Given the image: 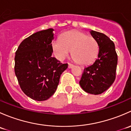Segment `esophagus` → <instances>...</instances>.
I'll return each mask as SVG.
<instances>
[{
	"label": "esophagus",
	"instance_id": "34e87169",
	"mask_svg": "<svg viewBox=\"0 0 131 131\" xmlns=\"http://www.w3.org/2000/svg\"><path fill=\"white\" fill-rule=\"evenodd\" d=\"M73 67H74L73 64H70V63H69V64H68V68H73Z\"/></svg>",
	"mask_w": 131,
	"mask_h": 131
}]
</instances>
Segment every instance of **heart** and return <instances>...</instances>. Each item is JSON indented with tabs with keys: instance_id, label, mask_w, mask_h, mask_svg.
Listing matches in <instances>:
<instances>
[{
	"instance_id": "1",
	"label": "heart",
	"mask_w": 131,
	"mask_h": 131,
	"mask_svg": "<svg viewBox=\"0 0 131 131\" xmlns=\"http://www.w3.org/2000/svg\"><path fill=\"white\" fill-rule=\"evenodd\" d=\"M52 52L58 59L63 61L72 56L75 61L83 65L93 63L99 53V43L95 38L77 30L66 32L51 43Z\"/></svg>"
}]
</instances>
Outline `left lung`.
<instances>
[{"mask_svg": "<svg viewBox=\"0 0 131 131\" xmlns=\"http://www.w3.org/2000/svg\"><path fill=\"white\" fill-rule=\"evenodd\" d=\"M90 34L99 43L97 58L84 70L79 84L84 91L92 94H100L114 82L117 65L115 44L102 33L90 30Z\"/></svg>", "mask_w": 131, "mask_h": 131, "instance_id": "8db88e82", "label": "left lung"}]
</instances>
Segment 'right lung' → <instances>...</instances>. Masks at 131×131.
<instances>
[{
    "instance_id": "obj_1",
    "label": "right lung",
    "mask_w": 131,
    "mask_h": 131,
    "mask_svg": "<svg viewBox=\"0 0 131 131\" xmlns=\"http://www.w3.org/2000/svg\"><path fill=\"white\" fill-rule=\"evenodd\" d=\"M54 29L41 30L22 41L14 58L16 76L27 96L36 101L48 100L54 94L61 75L68 64L52 57Z\"/></svg>"
}]
</instances>
